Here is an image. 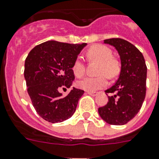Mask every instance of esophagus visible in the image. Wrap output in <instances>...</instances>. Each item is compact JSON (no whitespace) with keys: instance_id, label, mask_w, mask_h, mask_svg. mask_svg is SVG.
<instances>
[{"instance_id":"esophagus-1","label":"esophagus","mask_w":159,"mask_h":159,"mask_svg":"<svg viewBox=\"0 0 159 159\" xmlns=\"http://www.w3.org/2000/svg\"><path fill=\"white\" fill-rule=\"evenodd\" d=\"M87 94L92 95V96H95V95L98 94V92H95V91H87Z\"/></svg>"}]
</instances>
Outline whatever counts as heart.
<instances>
[{"label": "heart", "instance_id": "heart-1", "mask_svg": "<svg viewBox=\"0 0 159 159\" xmlns=\"http://www.w3.org/2000/svg\"><path fill=\"white\" fill-rule=\"evenodd\" d=\"M86 56L91 61L99 62L96 77H86L77 82V86L85 91H93L106 86L107 77L113 79L118 75L120 66L118 62L113 58L112 50L104 45H94L87 50ZM74 75L82 77L85 74V64L81 58H77L72 66Z\"/></svg>", "mask_w": 159, "mask_h": 159}]
</instances>
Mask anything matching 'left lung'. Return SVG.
Here are the masks:
<instances>
[{"label": "left lung", "instance_id": "1", "mask_svg": "<svg viewBox=\"0 0 159 159\" xmlns=\"http://www.w3.org/2000/svg\"><path fill=\"white\" fill-rule=\"evenodd\" d=\"M113 46L121 59V72L112 87L105 91L109 101L98 109L103 120L110 125H124L140 111L146 94L147 67L142 53L121 38L104 40Z\"/></svg>", "mask_w": 159, "mask_h": 159}]
</instances>
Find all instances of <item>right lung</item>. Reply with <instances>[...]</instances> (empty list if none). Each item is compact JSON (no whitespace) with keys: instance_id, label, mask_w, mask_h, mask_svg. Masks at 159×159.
I'll list each match as a JSON object with an SVG mask.
<instances>
[{"instance_id":"1","label":"right lung","mask_w":159,"mask_h":159,"mask_svg":"<svg viewBox=\"0 0 159 159\" xmlns=\"http://www.w3.org/2000/svg\"><path fill=\"white\" fill-rule=\"evenodd\" d=\"M86 43L68 44L48 41L37 45L25 59L24 77L28 93L37 113L44 120L55 123L71 117L84 91L66 90L75 78L72 66Z\"/></svg>"}]
</instances>
